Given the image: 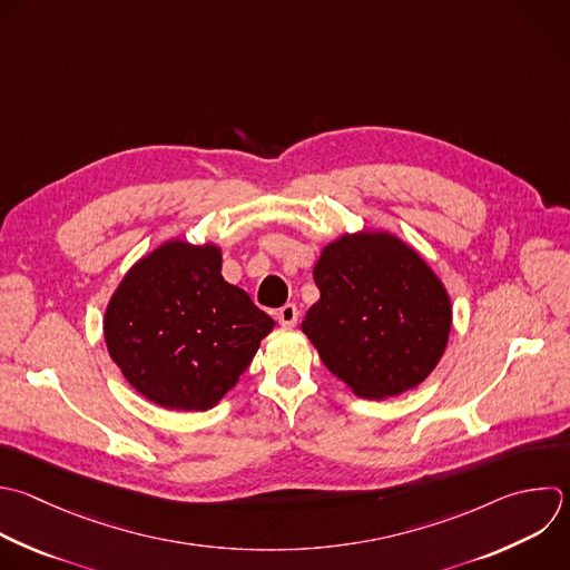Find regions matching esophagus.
<instances>
[{"mask_svg":"<svg viewBox=\"0 0 570 570\" xmlns=\"http://www.w3.org/2000/svg\"><path fill=\"white\" fill-rule=\"evenodd\" d=\"M276 318H278V323L285 325V327H294L296 321H298V307H296L294 303H287V305H283V307L276 312Z\"/></svg>","mask_w":570,"mask_h":570,"instance_id":"obj_1","label":"esophagus"}]
</instances>
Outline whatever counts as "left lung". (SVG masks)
<instances>
[{"label":"left lung","instance_id":"1","mask_svg":"<svg viewBox=\"0 0 570 570\" xmlns=\"http://www.w3.org/2000/svg\"><path fill=\"white\" fill-rule=\"evenodd\" d=\"M321 298L303 332L363 399L416 387L445 352L452 305L430 265L387 232L343 234L314 265Z\"/></svg>","mask_w":570,"mask_h":570}]
</instances>
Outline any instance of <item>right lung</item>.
I'll use <instances>...</instances> for the list:
<instances>
[{
    "instance_id": "add662e5",
    "label": "right lung",
    "mask_w": 570,
    "mask_h": 570,
    "mask_svg": "<svg viewBox=\"0 0 570 570\" xmlns=\"http://www.w3.org/2000/svg\"><path fill=\"white\" fill-rule=\"evenodd\" d=\"M220 267V247L167 240L127 272L107 305L111 358L160 407H214L276 325Z\"/></svg>"
}]
</instances>
